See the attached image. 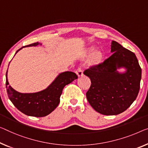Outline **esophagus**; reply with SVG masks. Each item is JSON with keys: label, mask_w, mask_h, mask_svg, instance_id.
Here are the masks:
<instances>
[{"label": "esophagus", "mask_w": 148, "mask_h": 148, "mask_svg": "<svg viewBox=\"0 0 148 148\" xmlns=\"http://www.w3.org/2000/svg\"><path fill=\"white\" fill-rule=\"evenodd\" d=\"M76 73L78 76H82L83 75V71H82V68L81 66H79L77 68L76 70Z\"/></svg>", "instance_id": "34e87169"}]
</instances>
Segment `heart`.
<instances>
[{
	"label": "heart",
	"instance_id": "heart-1",
	"mask_svg": "<svg viewBox=\"0 0 148 148\" xmlns=\"http://www.w3.org/2000/svg\"><path fill=\"white\" fill-rule=\"evenodd\" d=\"M101 59H102V54L101 53H96L94 56V62L95 63L100 62Z\"/></svg>",
	"mask_w": 148,
	"mask_h": 148
}]
</instances>
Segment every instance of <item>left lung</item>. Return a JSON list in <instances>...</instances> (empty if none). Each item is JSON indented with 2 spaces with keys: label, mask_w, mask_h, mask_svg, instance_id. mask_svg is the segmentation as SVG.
<instances>
[{
  "label": "left lung",
  "mask_w": 148,
  "mask_h": 148,
  "mask_svg": "<svg viewBox=\"0 0 148 148\" xmlns=\"http://www.w3.org/2000/svg\"><path fill=\"white\" fill-rule=\"evenodd\" d=\"M112 54L98 65L84 70L91 80L86 98L91 106L103 115H118L126 110L137 98L142 68L135 54L116 41L111 45ZM125 67L120 73L117 69Z\"/></svg>",
  "instance_id": "1"
}]
</instances>
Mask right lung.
Wrapping results in <instances>:
<instances>
[{
	"instance_id": "obj_1",
	"label": "right lung",
	"mask_w": 148,
	"mask_h": 148,
	"mask_svg": "<svg viewBox=\"0 0 148 148\" xmlns=\"http://www.w3.org/2000/svg\"><path fill=\"white\" fill-rule=\"evenodd\" d=\"M38 45L41 44L35 42L23 46L17 50L16 54L24 47L36 46ZM77 78L78 76L74 72H64L59 74L45 90L35 93H21L9 86L6 72V88L10 100L19 111L27 116L44 117L51 113L58 106L63 88L65 86Z\"/></svg>"
}]
</instances>
